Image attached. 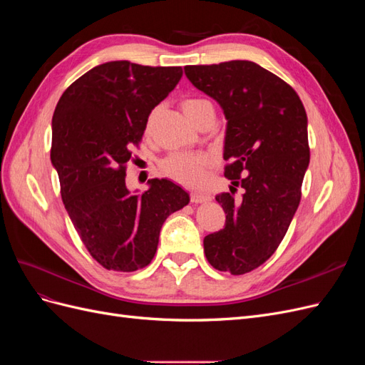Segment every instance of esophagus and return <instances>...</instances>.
I'll return each instance as SVG.
<instances>
[{"label": "esophagus", "instance_id": "34e87169", "mask_svg": "<svg viewBox=\"0 0 365 365\" xmlns=\"http://www.w3.org/2000/svg\"><path fill=\"white\" fill-rule=\"evenodd\" d=\"M190 201L195 204H202V202H208L212 201V196L208 193H202V192H192L190 193Z\"/></svg>", "mask_w": 365, "mask_h": 365}]
</instances>
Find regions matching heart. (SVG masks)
Listing matches in <instances>:
<instances>
[{
  "mask_svg": "<svg viewBox=\"0 0 365 365\" xmlns=\"http://www.w3.org/2000/svg\"><path fill=\"white\" fill-rule=\"evenodd\" d=\"M182 111L192 123L197 117L208 111H215L212 102L201 97L185 98L181 103ZM210 168V160L204 153L197 152H175L170 153L161 161V170L165 176H169L175 182L182 185L195 187L205 181L207 172Z\"/></svg>",
  "mask_w": 365,
  "mask_h": 365,
  "instance_id": "heart-1",
  "label": "heart"
}]
</instances>
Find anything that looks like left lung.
<instances>
[{
	"mask_svg": "<svg viewBox=\"0 0 365 365\" xmlns=\"http://www.w3.org/2000/svg\"><path fill=\"white\" fill-rule=\"evenodd\" d=\"M184 71L227 118L224 173L231 185L216 195L225 227L204 237L205 257L219 271L247 274L279 248L300 204L311 157L304 106L291 85L250 61Z\"/></svg>",
	"mask_w": 365,
	"mask_h": 365,
	"instance_id": "left-lung-1",
	"label": "left lung"
}]
</instances>
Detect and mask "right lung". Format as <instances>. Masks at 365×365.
I'll use <instances>...</instances> for the list:
<instances>
[{
  "instance_id": "right-lung-1",
  "label": "right lung",
  "mask_w": 365,
  "mask_h": 365,
  "mask_svg": "<svg viewBox=\"0 0 365 365\" xmlns=\"http://www.w3.org/2000/svg\"><path fill=\"white\" fill-rule=\"evenodd\" d=\"M181 76V67L106 62L74 81L54 109L50 158L62 201L85 248L105 269L148 267L164 220L190 201L169 180H149L141 195L129 193L125 180L149 114Z\"/></svg>"
}]
</instances>
